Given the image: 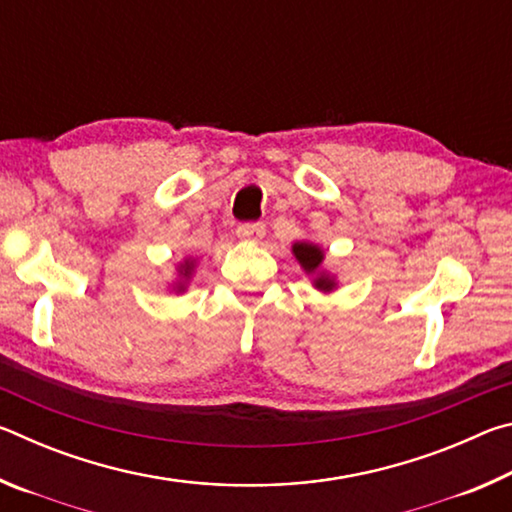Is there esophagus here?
<instances>
[{
  "label": "esophagus",
  "mask_w": 512,
  "mask_h": 512,
  "mask_svg": "<svg viewBox=\"0 0 512 512\" xmlns=\"http://www.w3.org/2000/svg\"><path fill=\"white\" fill-rule=\"evenodd\" d=\"M237 235L244 241H259L266 235V228L264 223H244L237 228Z\"/></svg>",
  "instance_id": "34e87169"
}]
</instances>
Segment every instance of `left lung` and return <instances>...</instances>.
I'll list each match as a JSON object with an SVG mask.
<instances>
[{"label": "left lung", "instance_id": "obj_1", "mask_svg": "<svg viewBox=\"0 0 512 512\" xmlns=\"http://www.w3.org/2000/svg\"><path fill=\"white\" fill-rule=\"evenodd\" d=\"M293 255H296V259L300 262V266L305 268L307 275H314V287L318 291H334L336 289V280L332 275H329L327 271H323V259H325V253L323 248L311 244V241H296L293 244Z\"/></svg>", "mask_w": 512, "mask_h": 512}]
</instances>
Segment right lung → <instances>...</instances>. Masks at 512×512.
<instances>
[{
    "label": "right lung",
    "mask_w": 512,
    "mask_h": 512,
    "mask_svg": "<svg viewBox=\"0 0 512 512\" xmlns=\"http://www.w3.org/2000/svg\"><path fill=\"white\" fill-rule=\"evenodd\" d=\"M192 271H194V262H192V259H185V262L178 266V275H180V282H176V291H178V293L185 291V284H187V280H189V275H192Z\"/></svg>",
    "instance_id": "add662e5"
}]
</instances>
